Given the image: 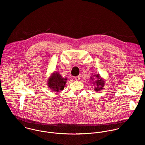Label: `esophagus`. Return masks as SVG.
<instances>
[{
  "instance_id": "1",
  "label": "esophagus",
  "mask_w": 145,
  "mask_h": 145,
  "mask_svg": "<svg viewBox=\"0 0 145 145\" xmlns=\"http://www.w3.org/2000/svg\"><path fill=\"white\" fill-rule=\"evenodd\" d=\"M80 76H75V80H76V81H79V80H80Z\"/></svg>"
}]
</instances>
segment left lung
Returning <instances> with one entry per match:
<instances>
[{
    "label": "left lung",
    "instance_id": "1",
    "mask_svg": "<svg viewBox=\"0 0 145 145\" xmlns=\"http://www.w3.org/2000/svg\"><path fill=\"white\" fill-rule=\"evenodd\" d=\"M93 74H91V75ZM94 77H95L96 79L95 80ZM95 80L94 81L93 80ZM90 80L93 82V84L94 86V89L96 91H99L100 90H102L103 89L104 86L105 85V81L103 78L101 77V75L99 74H96L95 75H93L90 77Z\"/></svg>",
    "mask_w": 145,
    "mask_h": 145
}]
</instances>
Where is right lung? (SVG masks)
Masks as SVG:
<instances>
[{
    "instance_id": "obj_1",
    "label": "right lung",
    "mask_w": 145,
    "mask_h": 145,
    "mask_svg": "<svg viewBox=\"0 0 145 145\" xmlns=\"http://www.w3.org/2000/svg\"><path fill=\"white\" fill-rule=\"evenodd\" d=\"M67 80V78H63L58 72L54 71L48 77L47 84L51 90L58 93L63 90Z\"/></svg>"
}]
</instances>
